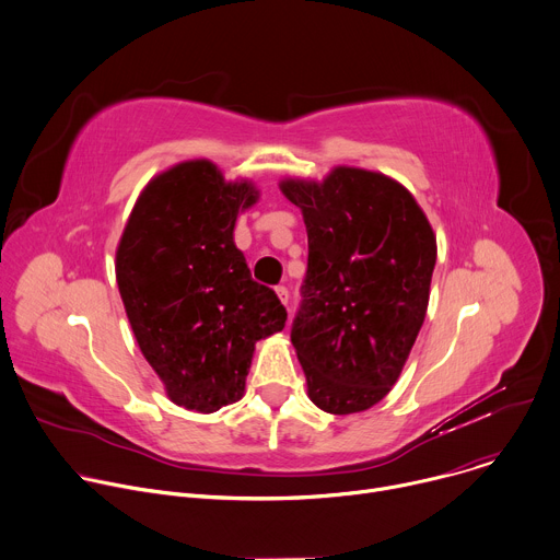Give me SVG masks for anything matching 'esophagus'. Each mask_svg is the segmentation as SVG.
<instances>
[{
  "label": "esophagus",
  "instance_id": "1",
  "mask_svg": "<svg viewBox=\"0 0 560 560\" xmlns=\"http://www.w3.org/2000/svg\"><path fill=\"white\" fill-rule=\"evenodd\" d=\"M275 292H277L279 301H281L283 305H288V301H290V292H288V288H285V285H279Z\"/></svg>",
  "mask_w": 560,
  "mask_h": 560
}]
</instances>
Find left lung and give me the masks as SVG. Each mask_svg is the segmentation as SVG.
I'll use <instances>...</instances> for the list:
<instances>
[{
  "instance_id": "1",
  "label": "left lung",
  "mask_w": 560,
  "mask_h": 560,
  "mask_svg": "<svg viewBox=\"0 0 560 560\" xmlns=\"http://www.w3.org/2000/svg\"><path fill=\"white\" fill-rule=\"evenodd\" d=\"M307 230L303 303L292 346L310 401L330 415L370 410L401 376L425 322L436 236L415 195L354 166L324 182L285 177Z\"/></svg>"
}]
</instances>
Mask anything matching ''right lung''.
<instances>
[{
  "instance_id": "obj_1",
  "label": "right lung",
  "mask_w": 560,
  "mask_h": 560,
  "mask_svg": "<svg viewBox=\"0 0 560 560\" xmlns=\"http://www.w3.org/2000/svg\"><path fill=\"white\" fill-rule=\"evenodd\" d=\"M259 201L208 159L154 175L121 232L115 275L137 346L175 406L210 415L246 392L255 343L283 330L275 290L234 246L236 214Z\"/></svg>"
}]
</instances>
